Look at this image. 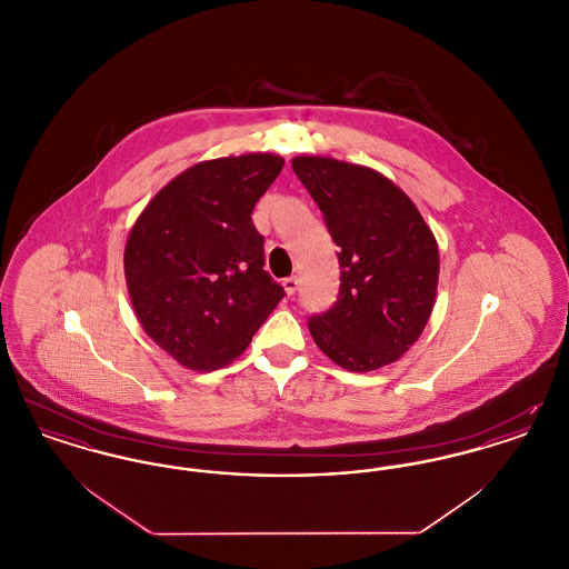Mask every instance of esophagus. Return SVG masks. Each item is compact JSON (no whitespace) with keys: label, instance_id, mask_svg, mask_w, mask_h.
Here are the masks:
<instances>
[{"label":"esophagus","instance_id":"esophagus-1","mask_svg":"<svg viewBox=\"0 0 569 569\" xmlns=\"http://www.w3.org/2000/svg\"><path fill=\"white\" fill-rule=\"evenodd\" d=\"M283 290H286V295H288V297H292V295H297V290H298L297 277H286V279H283Z\"/></svg>","mask_w":569,"mask_h":569}]
</instances>
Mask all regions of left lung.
<instances>
[{
  "label": "left lung",
  "mask_w": 569,
  "mask_h": 569,
  "mask_svg": "<svg viewBox=\"0 0 569 569\" xmlns=\"http://www.w3.org/2000/svg\"><path fill=\"white\" fill-rule=\"evenodd\" d=\"M337 244L335 305L309 318L316 346L339 367L367 373L399 360L433 311L439 251L416 204L367 166L292 160Z\"/></svg>",
  "instance_id": "obj_1"
}]
</instances>
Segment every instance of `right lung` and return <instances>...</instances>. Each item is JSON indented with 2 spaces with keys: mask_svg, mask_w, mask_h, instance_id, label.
Instances as JSON below:
<instances>
[{
  "mask_svg": "<svg viewBox=\"0 0 569 569\" xmlns=\"http://www.w3.org/2000/svg\"><path fill=\"white\" fill-rule=\"evenodd\" d=\"M283 163L271 153L196 163L136 219L123 256L136 318L188 369L232 362L286 297L251 221Z\"/></svg>",
  "mask_w": 569,
  "mask_h": 569,
  "instance_id": "add662e5",
  "label": "right lung"
}]
</instances>
